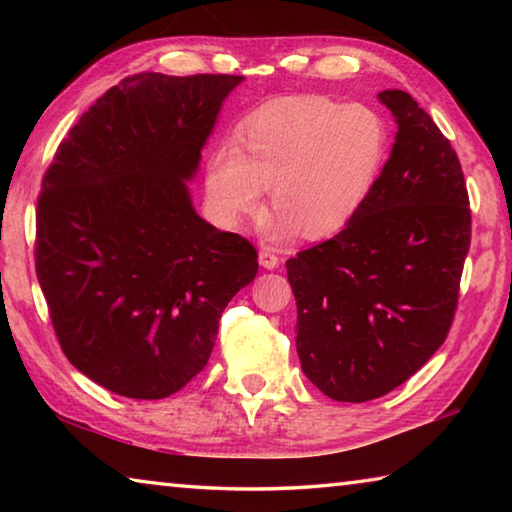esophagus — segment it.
<instances>
[{
    "label": "esophagus",
    "mask_w": 512,
    "mask_h": 512,
    "mask_svg": "<svg viewBox=\"0 0 512 512\" xmlns=\"http://www.w3.org/2000/svg\"><path fill=\"white\" fill-rule=\"evenodd\" d=\"M259 264L271 271V268H277V264H280V255L275 253V248L262 246V248H259Z\"/></svg>",
    "instance_id": "esophagus-1"
}]
</instances>
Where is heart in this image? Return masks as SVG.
Segmentation results:
<instances>
[{
  "label": "heart",
  "instance_id": "b5f03b06",
  "mask_svg": "<svg viewBox=\"0 0 512 512\" xmlns=\"http://www.w3.org/2000/svg\"><path fill=\"white\" fill-rule=\"evenodd\" d=\"M391 149L381 112L323 94L268 101L207 160V198L223 223L262 207L264 187L275 210L264 232L287 239L332 237L357 219L375 194Z\"/></svg>",
  "mask_w": 512,
  "mask_h": 512
}]
</instances>
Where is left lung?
I'll return each instance as SVG.
<instances>
[{
    "instance_id": "left-lung-1",
    "label": "left lung",
    "mask_w": 512,
    "mask_h": 512,
    "mask_svg": "<svg viewBox=\"0 0 512 512\" xmlns=\"http://www.w3.org/2000/svg\"><path fill=\"white\" fill-rule=\"evenodd\" d=\"M377 97L397 135L375 194L339 235L287 262L302 372L354 404L391 393L445 343L472 239L452 144L409 92Z\"/></svg>"
}]
</instances>
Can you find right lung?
Listing matches in <instances>:
<instances>
[{
  "label": "right lung",
  "mask_w": 512,
  "mask_h": 512,
  "mask_svg": "<svg viewBox=\"0 0 512 512\" xmlns=\"http://www.w3.org/2000/svg\"><path fill=\"white\" fill-rule=\"evenodd\" d=\"M235 74L126 76L42 178L36 273L65 357L108 391L162 400L201 372L257 250L194 212V176Z\"/></svg>",
  "instance_id": "1"
}]
</instances>
